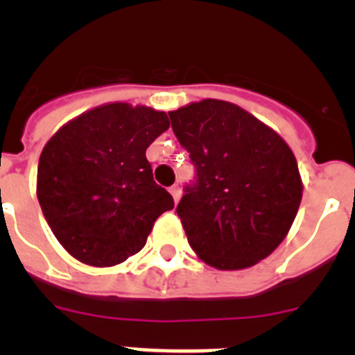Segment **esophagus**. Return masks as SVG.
Masks as SVG:
<instances>
[{"instance_id":"esophagus-1","label":"esophagus","mask_w":355,"mask_h":355,"mask_svg":"<svg viewBox=\"0 0 355 355\" xmlns=\"http://www.w3.org/2000/svg\"><path fill=\"white\" fill-rule=\"evenodd\" d=\"M168 192L172 193V197H174L175 202H180V197H181V188H180V184H172L171 190H168Z\"/></svg>"}]
</instances>
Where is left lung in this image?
Listing matches in <instances>:
<instances>
[{
  "instance_id": "left-lung-1",
  "label": "left lung",
  "mask_w": 355,
  "mask_h": 355,
  "mask_svg": "<svg viewBox=\"0 0 355 355\" xmlns=\"http://www.w3.org/2000/svg\"><path fill=\"white\" fill-rule=\"evenodd\" d=\"M168 117L196 167L175 208L190 247L218 270L265 259L288 234L302 199L288 144L245 110L218 99Z\"/></svg>"
}]
</instances>
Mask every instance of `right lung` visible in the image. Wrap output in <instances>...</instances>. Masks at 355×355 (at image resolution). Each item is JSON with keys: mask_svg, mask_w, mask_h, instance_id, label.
I'll return each instance as SVG.
<instances>
[{"mask_svg": "<svg viewBox=\"0 0 355 355\" xmlns=\"http://www.w3.org/2000/svg\"><path fill=\"white\" fill-rule=\"evenodd\" d=\"M168 126L165 112L112 103L76 117L46 144L37 197L71 256L92 266L126 261L146 245L156 218L174 208L146 158Z\"/></svg>", "mask_w": 355, "mask_h": 355, "instance_id": "obj_1", "label": "right lung"}]
</instances>
